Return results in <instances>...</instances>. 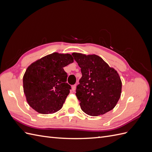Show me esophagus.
I'll list each match as a JSON object with an SVG mask.
<instances>
[{"label":"esophagus","instance_id":"1","mask_svg":"<svg viewBox=\"0 0 152 152\" xmlns=\"http://www.w3.org/2000/svg\"><path fill=\"white\" fill-rule=\"evenodd\" d=\"M75 89H76V85H73V86H72V90L73 91H75Z\"/></svg>","mask_w":152,"mask_h":152}]
</instances>
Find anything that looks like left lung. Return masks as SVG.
Listing matches in <instances>:
<instances>
[{"mask_svg":"<svg viewBox=\"0 0 152 152\" xmlns=\"http://www.w3.org/2000/svg\"><path fill=\"white\" fill-rule=\"evenodd\" d=\"M72 55L81 68L82 76L76 96L82 111L90 116H98L114 108L122 93L117 72L96 54Z\"/></svg>","mask_w":152,"mask_h":152,"instance_id":"obj_1","label":"left lung"}]
</instances>
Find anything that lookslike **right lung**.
<instances>
[{"instance_id": "1", "label": "right lung", "mask_w": 152, "mask_h": 152, "mask_svg": "<svg viewBox=\"0 0 152 152\" xmlns=\"http://www.w3.org/2000/svg\"><path fill=\"white\" fill-rule=\"evenodd\" d=\"M73 62L70 54L53 53L32 63L23 78L27 102L36 112L50 114L59 111L70 93L63 68Z\"/></svg>"}]
</instances>
